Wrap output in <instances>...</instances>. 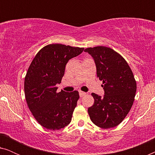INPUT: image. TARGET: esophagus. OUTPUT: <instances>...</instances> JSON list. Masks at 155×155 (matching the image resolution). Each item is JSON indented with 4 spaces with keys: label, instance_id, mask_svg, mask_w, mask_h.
<instances>
[{
    "label": "esophagus",
    "instance_id": "1",
    "mask_svg": "<svg viewBox=\"0 0 155 155\" xmlns=\"http://www.w3.org/2000/svg\"><path fill=\"white\" fill-rule=\"evenodd\" d=\"M79 94H80V97H83L84 96H85V95L87 94V93L82 92V91H80Z\"/></svg>",
    "mask_w": 155,
    "mask_h": 155
}]
</instances>
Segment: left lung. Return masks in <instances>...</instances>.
Wrapping results in <instances>:
<instances>
[{
	"label": "left lung",
	"mask_w": 155,
	"mask_h": 155,
	"mask_svg": "<svg viewBox=\"0 0 155 155\" xmlns=\"http://www.w3.org/2000/svg\"><path fill=\"white\" fill-rule=\"evenodd\" d=\"M84 51L94 58L105 94L104 97L91 94L94 103L88 109L89 116L99 128H114L128 115L135 100L137 84L133 71L124 57L111 48L99 46Z\"/></svg>",
	"instance_id": "obj_1"
}]
</instances>
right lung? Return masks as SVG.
<instances>
[{
  "label": "right lung",
  "mask_w": 155,
  "mask_h": 155,
  "mask_svg": "<svg viewBox=\"0 0 155 155\" xmlns=\"http://www.w3.org/2000/svg\"><path fill=\"white\" fill-rule=\"evenodd\" d=\"M83 50L60 44H48L39 51L29 65L25 78V99L34 117L46 129L60 130L71 121L79 92H58L56 84L61 82L68 61Z\"/></svg>",
  "instance_id": "right-lung-1"
}]
</instances>
